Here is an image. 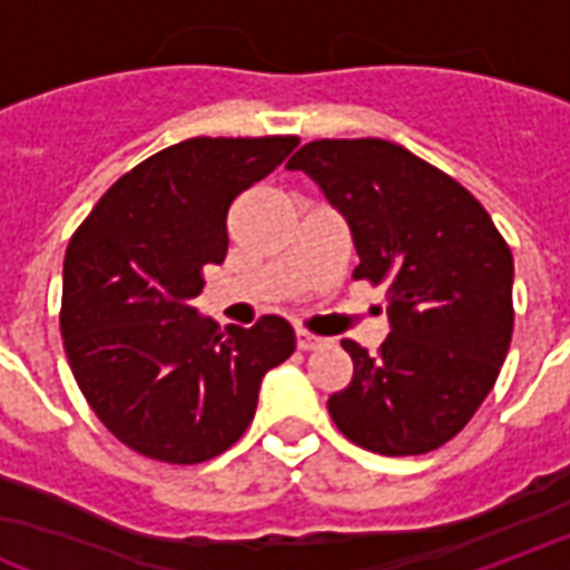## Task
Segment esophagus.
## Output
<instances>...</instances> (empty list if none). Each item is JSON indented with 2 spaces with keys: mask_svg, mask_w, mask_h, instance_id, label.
<instances>
[{
  "mask_svg": "<svg viewBox=\"0 0 570 570\" xmlns=\"http://www.w3.org/2000/svg\"><path fill=\"white\" fill-rule=\"evenodd\" d=\"M295 343H298V350H316V346L323 343V337H316V334L298 328V332H295Z\"/></svg>",
  "mask_w": 570,
  "mask_h": 570,
  "instance_id": "34e87169",
  "label": "esophagus"
}]
</instances>
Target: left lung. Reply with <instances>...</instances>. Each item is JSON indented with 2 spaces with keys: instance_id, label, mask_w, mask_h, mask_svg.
Returning <instances> with one entry per match:
<instances>
[{
  "instance_id": "left-lung-1",
  "label": "left lung",
  "mask_w": 570,
  "mask_h": 570,
  "mask_svg": "<svg viewBox=\"0 0 570 570\" xmlns=\"http://www.w3.org/2000/svg\"><path fill=\"white\" fill-rule=\"evenodd\" d=\"M353 236L355 277L385 284L389 337L355 341L353 382L328 397L343 436L376 454H424L466 428L505 362L514 259L463 185L389 140H316L295 151Z\"/></svg>"
}]
</instances>
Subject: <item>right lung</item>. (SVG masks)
Here are the masks:
<instances>
[{
  "label": "right lung",
  "instance_id": "1",
  "mask_svg": "<svg viewBox=\"0 0 570 570\" xmlns=\"http://www.w3.org/2000/svg\"><path fill=\"white\" fill-rule=\"evenodd\" d=\"M295 137H194L125 173L73 233L62 341L112 436L164 463H203L245 433L293 325H220L194 307L203 266L227 256L233 199L284 164Z\"/></svg>",
  "mask_w": 570,
  "mask_h": 570
}]
</instances>
